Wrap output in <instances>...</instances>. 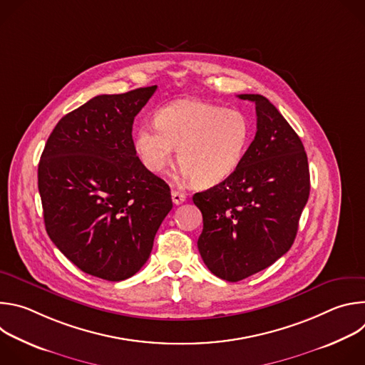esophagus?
<instances>
[{
	"mask_svg": "<svg viewBox=\"0 0 365 365\" xmlns=\"http://www.w3.org/2000/svg\"><path fill=\"white\" fill-rule=\"evenodd\" d=\"M186 199V196L182 193V192H178V190H172V200L175 205H180L183 203Z\"/></svg>",
	"mask_w": 365,
	"mask_h": 365,
	"instance_id": "1",
	"label": "esophagus"
}]
</instances>
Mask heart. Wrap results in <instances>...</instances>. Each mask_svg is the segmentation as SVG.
Instances as JSON below:
<instances>
[{
    "label": "heart",
    "mask_w": 365,
    "mask_h": 365,
    "mask_svg": "<svg viewBox=\"0 0 365 365\" xmlns=\"http://www.w3.org/2000/svg\"><path fill=\"white\" fill-rule=\"evenodd\" d=\"M251 128L240 111L212 103L179 101L160 110L155 125L144 124L135 131L134 145L143 165L153 173H163L178 162L193 185L215 186L228 179L241 165Z\"/></svg>",
    "instance_id": "obj_1"
}]
</instances>
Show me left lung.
I'll use <instances>...</instances> for the list:
<instances>
[{"label": "left lung", "instance_id": "obj_1", "mask_svg": "<svg viewBox=\"0 0 365 365\" xmlns=\"http://www.w3.org/2000/svg\"><path fill=\"white\" fill-rule=\"evenodd\" d=\"M238 98L255 103V137L228 179L193 195L203 218L197 250L227 282L267 269L290 250L310 190L307 155L290 124L263 95Z\"/></svg>", "mask_w": 365, "mask_h": 365}]
</instances>
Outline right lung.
Instances as JSON below:
<instances>
[{
  "instance_id": "1",
  "label": "right lung",
  "mask_w": 365,
  "mask_h": 365,
  "mask_svg": "<svg viewBox=\"0 0 365 365\" xmlns=\"http://www.w3.org/2000/svg\"><path fill=\"white\" fill-rule=\"evenodd\" d=\"M155 89L89 99L56 124L38 163L50 240L78 269L108 282L144 266L173 206L170 187L140 162L131 135Z\"/></svg>"
}]
</instances>
